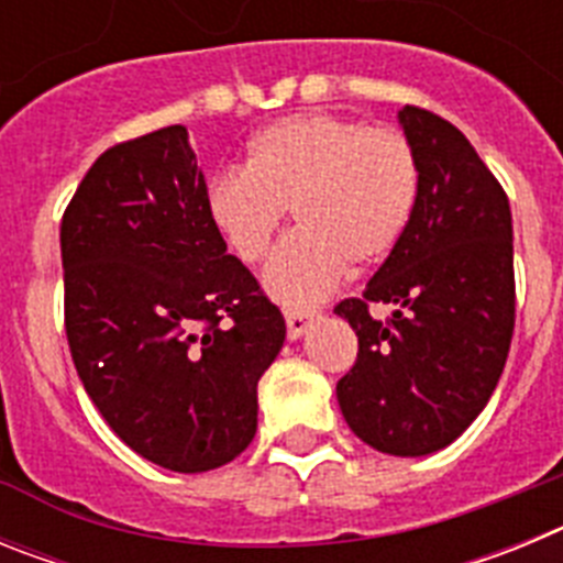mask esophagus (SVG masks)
<instances>
[{
  "mask_svg": "<svg viewBox=\"0 0 563 563\" xmlns=\"http://www.w3.org/2000/svg\"><path fill=\"white\" fill-rule=\"evenodd\" d=\"M316 312H307V310H285V321H287V338L290 341H298V338L305 335L310 330V324L316 321Z\"/></svg>",
  "mask_w": 563,
  "mask_h": 563,
  "instance_id": "esophagus-1",
  "label": "esophagus"
}]
</instances>
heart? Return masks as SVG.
Masks as SVG:
<instances>
[{
	"label": "heart",
	"mask_w": 563,
	"mask_h": 563,
	"mask_svg": "<svg viewBox=\"0 0 563 563\" xmlns=\"http://www.w3.org/2000/svg\"><path fill=\"white\" fill-rule=\"evenodd\" d=\"M415 197V152L397 129L298 112L253 134L245 168L213 174L206 213L228 251L256 265L290 208L298 231L276 247L262 285L282 305L310 307L346 265L369 271L395 251Z\"/></svg>",
	"instance_id": "heart-1"
}]
</instances>
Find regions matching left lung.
<instances>
[{"mask_svg":"<svg viewBox=\"0 0 563 563\" xmlns=\"http://www.w3.org/2000/svg\"><path fill=\"white\" fill-rule=\"evenodd\" d=\"M417 161L400 242L361 298L335 307L357 335L338 380L355 437L380 454L426 456L479 417L505 369L516 321L514 217L496 177L454 123L397 112ZM395 306L389 322L368 310Z\"/></svg>","mask_w":563,"mask_h":563,"instance_id":"obj_1","label":"left lung"}]
</instances>
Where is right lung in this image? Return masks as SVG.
Segmentation results:
<instances>
[{"label":"right lung","mask_w":563,"mask_h":563,"mask_svg":"<svg viewBox=\"0 0 563 563\" xmlns=\"http://www.w3.org/2000/svg\"><path fill=\"white\" fill-rule=\"evenodd\" d=\"M186 126L118 143L62 220L64 321L78 377L134 454L177 474L236 460L285 318L206 213Z\"/></svg>","instance_id":"1"}]
</instances>
